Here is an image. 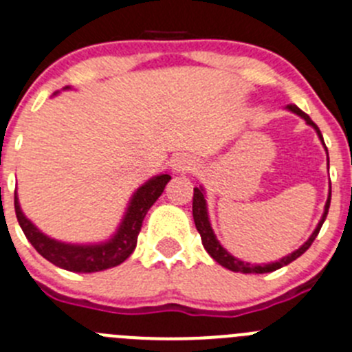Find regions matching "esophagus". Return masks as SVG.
I'll return each mask as SVG.
<instances>
[{"instance_id":"obj_1","label":"esophagus","mask_w":352,"mask_h":352,"mask_svg":"<svg viewBox=\"0 0 352 352\" xmlns=\"http://www.w3.org/2000/svg\"><path fill=\"white\" fill-rule=\"evenodd\" d=\"M193 166H195V162L192 160V157L185 153L176 155L173 159V162H170V167H173L174 173H186V170L192 169Z\"/></svg>"}]
</instances>
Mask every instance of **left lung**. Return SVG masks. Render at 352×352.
Instances as JSON below:
<instances>
[{
  "mask_svg": "<svg viewBox=\"0 0 352 352\" xmlns=\"http://www.w3.org/2000/svg\"><path fill=\"white\" fill-rule=\"evenodd\" d=\"M286 109L292 113H295V115H298L300 118H304L305 124L311 125L312 129L316 131V134H318V138L321 140V143H323L324 146V141H323V136H321V131L318 129V125L314 124V122L309 118V115H305L304 111H302L298 106L295 104H288L286 106ZM324 150H327V146H324ZM327 155H328V150H327ZM328 167H330V159H328ZM330 199H331V185H330V192H328V199H327V204H324V211H323V216H321V220H319V223L316 225L314 232L311 234V237H309L307 241H305L304 244H302L298 250H295L293 253L286 254V256L279 258L277 262H270V263H263V265H256V263H250V262H243V260H239V258H235L234 254L228 253L227 250H225L223 246L220 244V241L216 239L214 235V230H212L211 227V221H209V212H208V202H206V190L204 186H195L193 188V206H192V211H193V221H195V227H197L199 234H201L202 237V244H204L206 251H208L209 254H211V258L214 260V262L220 263L221 267H225V269L232 270V272H243V274H267V272H274V270L281 269V267L288 265V263H292L293 260H296L298 256H302V254L305 253V251L311 248V244L314 243V239L318 237L319 230H321V227H323L324 220H327V214H328V209H330Z\"/></svg>",
  "mask_w": 352,
  "mask_h": 352,
  "instance_id": "8db88e82",
  "label": "left lung"
}]
</instances>
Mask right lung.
Instances as JSON below:
<instances>
[{"mask_svg": "<svg viewBox=\"0 0 352 352\" xmlns=\"http://www.w3.org/2000/svg\"><path fill=\"white\" fill-rule=\"evenodd\" d=\"M69 89L71 87H64L63 90ZM169 179L170 176L167 173L157 174L132 193L120 225L113 232L111 237L102 243L73 244L52 239L22 212L17 192H15V214H17L19 225L29 243L33 244L34 250L41 256L47 258L48 262L64 270H69V272H99V270L120 265L131 256L132 251L136 250L138 235L143 227L144 216H146L148 209L162 195Z\"/></svg>", "mask_w": 352, "mask_h": 352, "instance_id": "right-lung-1", "label": "right lung"}]
</instances>
